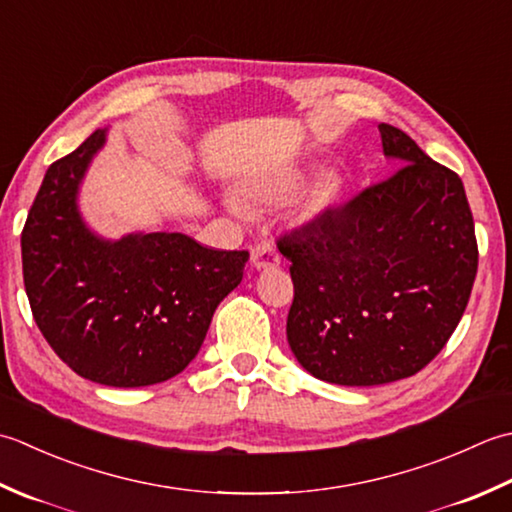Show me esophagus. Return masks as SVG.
I'll use <instances>...</instances> for the list:
<instances>
[{
  "label": "esophagus",
  "mask_w": 512,
  "mask_h": 512,
  "mask_svg": "<svg viewBox=\"0 0 512 512\" xmlns=\"http://www.w3.org/2000/svg\"><path fill=\"white\" fill-rule=\"evenodd\" d=\"M280 265V256L269 243H260L252 249V267L254 269H274Z\"/></svg>",
  "instance_id": "obj_1"
}]
</instances>
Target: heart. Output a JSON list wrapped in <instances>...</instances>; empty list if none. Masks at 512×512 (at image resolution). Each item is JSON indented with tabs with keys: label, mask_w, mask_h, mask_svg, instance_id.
Wrapping results in <instances>:
<instances>
[{
	"label": "heart",
	"mask_w": 512,
	"mask_h": 512,
	"mask_svg": "<svg viewBox=\"0 0 512 512\" xmlns=\"http://www.w3.org/2000/svg\"><path fill=\"white\" fill-rule=\"evenodd\" d=\"M302 181H305V170H302L298 163H285L278 165V168L260 172L249 181H245L243 194L247 201H252L256 205H278L287 201V198L302 185ZM340 190L342 185L338 174L325 172L316 176V179L298 196V201L294 205V216L300 223L318 221V218L329 214L333 207H336ZM225 205L227 210H232L234 214L243 212V203L238 201L234 194L225 196Z\"/></svg>",
	"instance_id": "1"
}]
</instances>
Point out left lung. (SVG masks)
I'll return each mask as SVG.
<instances>
[{
    "instance_id": "1",
    "label": "left lung",
    "mask_w": 512,
    "mask_h": 512,
    "mask_svg": "<svg viewBox=\"0 0 512 512\" xmlns=\"http://www.w3.org/2000/svg\"><path fill=\"white\" fill-rule=\"evenodd\" d=\"M395 174L278 241L291 260L287 342L300 367L342 387L424 369L471 298L477 241L462 179L389 123Z\"/></svg>"
}]
</instances>
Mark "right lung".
<instances>
[{
    "label": "right lung",
    "instance_id": "add662e5",
    "mask_svg": "<svg viewBox=\"0 0 512 512\" xmlns=\"http://www.w3.org/2000/svg\"><path fill=\"white\" fill-rule=\"evenodd\" d=\"M106 139L108 130L92 132L48 168L22 232L24 285L39 331L72 371L106 387H150L196 358L249 254L179 232L117 241L92 232L79 190Z\"/></svg>",
    "mask_w": 512,
    "mask_h": 512
}]
</instances>
